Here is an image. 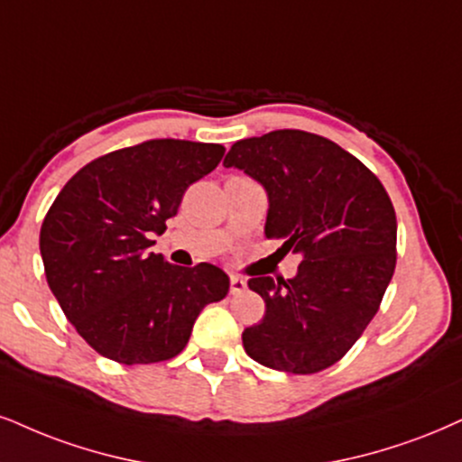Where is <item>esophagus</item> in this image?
<instances>
[{
    "label": "esophagus",
    "mask_w": 462,
    "mask_h": 462,
    "mask_svg": "<svg viewBox=\"0 0 462 462\" xmlns=\"http://www.w3.org/2000/svg\"><path fill=\"white\" fill-rule=\"evenodd\" d=\"M231 293L233 295H237V293H242L244 289H246V281H244L242 276H237V274H231Z\"/></svg>",
    "instance_id": "34e87169"
}]
</instances>
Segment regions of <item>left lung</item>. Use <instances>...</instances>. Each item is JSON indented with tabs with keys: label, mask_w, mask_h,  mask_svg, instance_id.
Returning a JSON list of instances; mask_svg holds the SVG:
<instances>
[{
	"label": "left lung",
	"mask_w": 462,
	"mask_h": 462,
	"mask_svg": "<svg viewBox=\"0 0 462 462\" xmlns=\"http://www.w3.org/2000/svg\"><path fill=\"white\" fill-rule=\"evenodd\" d=\"M270 199L265 237L301 254L298 276H254L265 315L242 334L254 362L312 374L340 360L377 315L396 267V214L377 175L304 130L242 139L226 153Z\"/></svg>",
	"instance_id": "obj_1"
}]
</instances>
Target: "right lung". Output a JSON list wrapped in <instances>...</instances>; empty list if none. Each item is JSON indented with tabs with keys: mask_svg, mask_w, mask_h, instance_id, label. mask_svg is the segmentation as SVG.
I'll return each mask as SVG.
<instances>
[{
	"mask_svg": "<svg viewBox=\"0 0 462 462\" xmlns=\"http://www.w3.org/2000/svg\"><path fill=\"white\" fill-rule=\"evenodd\" d=\"M225 147L152 139L96 158L44 216L40 254L51 291L83 340L113 362L153 364L184 351L199 312L229 293L220 267H180L150 253L186 188Z\"/></svg>",
	"mask_w": 462,
	"mask_h": 462,
	"instance_id": "add662e5",
	"label": "right lung"
}]
</instances>
